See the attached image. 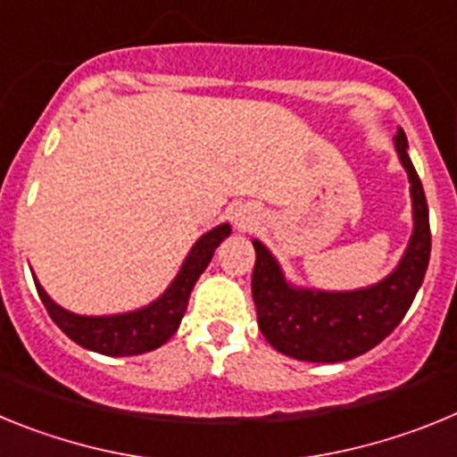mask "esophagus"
Returning a JSON list of instances; mask_svg holds the SVG:
<instances>
[{"label":"esophagus","instance_id":"1","mask_svg":"<svg viewBox=\"0 0 457 457\" xmlns=\"http://www.w3.org/2000/svg\"><path fill=\"white\" fill-rule=\"evenodd\" d=\"M233 224H236L237 231H249L253 224H256V215H253V210L249 205H240L233 212Z\"/></svg>","mask_w":457,"mask_h":457}]
</instances>
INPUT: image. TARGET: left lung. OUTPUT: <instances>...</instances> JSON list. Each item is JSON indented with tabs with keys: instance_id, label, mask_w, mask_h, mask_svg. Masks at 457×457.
Segmentation results:
<instances>
[{
	"instance_id": "left-lung-1",
	"label": "left lung",
	"mask_w": 457,
	"mask_h": 457,
	"mask_svg": "<svg viewBox=\"0 0 457 457\" xmlns=\"http://www.w3.org/2000/svg\"><path fill=\"white\" fill-rule=\"evenodd\" d=\"M395 151L410 176L414 231L401 263L389 277L369 288L329 293L288 284L277 258L253 240L256 265L252 295L258 327L274 350L300 361L337 364L369 353L401 325L421 288L430 261V221L417 169L407 155V137L398 130Z\"/></svg>"
}]
</instances>
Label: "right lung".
Masks as SVG:
<instances>
[{
    "mask_svg": "<svg viewBox=\"0 0 457 457\" xmlns=\"http://www.w3.org/2000/svg\"><path fill=\"white\" fill-rule=\"evenodd\" d=\"M228 236H231V226L228 224H220L212 231L204 233L199 240L194 242L183 268L179 270L169 288L155 302L137 311H128V313L78 316V313H71V311L62 309L56 302H52L50 295L38 284V278H34V284L50 318L71 341H75L82 348L93 350V353L109 354V357L144 354L160 348L162 343H167L176 334L185 311H187L189 293H192L196 278L204 274L215 249Z\"/></svg>",
    "mask_w": 457,
    "mask_h": 457,
    "instance_id": "obj_1",
    "label": "right lung"
}]
</instances>
